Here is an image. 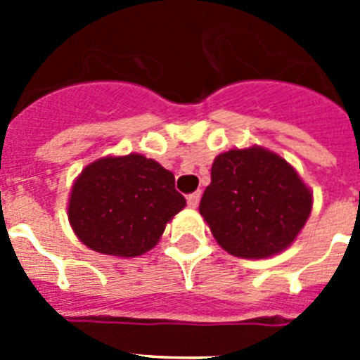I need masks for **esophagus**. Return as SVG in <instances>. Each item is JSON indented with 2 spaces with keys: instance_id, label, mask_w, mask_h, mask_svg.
<instances>
[{
  "instance_id": "34e87169",
  "label": "esophagus",
  "mask_w": 360,
  "mask_h": 360,
  "mask_svg": "<svg viewBox=\"0 0 360 360\" xmlns=\"http://www.w3.org/2000/svg\"><path fill=\"white\" fill-rule=\"evenodd\" d=\"M200 198H202V193H200V191H196V193H193V195L187 196V205H189L191 209H196L198 207Z\"/></svg>"
}]
</instances>
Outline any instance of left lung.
<instances>
[{
	"label": "left lung",
	"instance_id": "8db88e82",
	"mask_svg": "<svg viewBox=\"0 0 360 360\" xmlns=\"http://www.w3.org/2000/svg\"><path fill=\"white\" fill-rule=\"evenodd\" d=\"M314 196L294 165L262 146L219 153L200 214L218 245L245 259L288 249L310 218Z\"/></svg>",
	"mask_w": 360,
	"mask_h": 360
}]
</instances>
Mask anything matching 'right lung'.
I'll return each mask as SVG.
<instances>
[{"label":"right lung","instance_id":"right-lung-1","mask_svg":"<svg viewBox=\"0 0 360 360\" xmlns=\"http://www.w3.org/2000/svg\"><path fill=\"white\" fill-rule=\"evenodd\" d=\"M186 207L174 174L141 153L97 158L73 180L68 221L75 236L98 254L142 256L160 241Z\"/></svg>","mask_w":360,"mask_h":360}]
</instances>
